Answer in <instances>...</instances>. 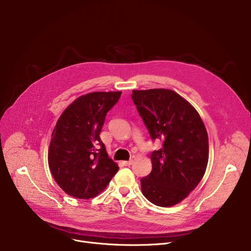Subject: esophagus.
<instances>
[{
  "mask_svg": "<svg viewBox=\"0 0 251 251\" xmlns=\"http://www.w3.org/2000/svg\"><path fill=\"white\" fill-rule=\"evenodd\" d=\"M132 164H133V161H132V160H130V161H124V162H123V165H124V166H131Z\"/></svg>",
  "mask_w": 251,
  "mask_h": 251,
  "instance_id": "obj_1",
  "label": "esophagus"
}]
</instances>
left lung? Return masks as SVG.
<instances>
[{
  "mask_svg": "<svg viewBox=\"0 0 251 251\" xmlns=\"http://www.w3.org/2000/svg\"><path fill=\"white\" fill-rule=\"evenodd\" d=\"M152 140L163 147L151 154L152 170L140 179L142 194L159 206H172L202 179L208 161V136L200 114L177 92L154 88L131 95Z\"/></svg>",
  "mask_w": 251,
  "mask_h": 251,
  "instance_id": "left-lung-1",
  "label": "left lung"
}]
</instances>
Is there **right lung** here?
Instances as JSON below:
<instances>
[{
  "label": "right lung",
  "mask_w": 251,
  "mask_h": 251,
  "mask_svg": "<svg viewBox=\"0 0 251 251\" xmlns=\"http://www.w3.org/2000/svg\"><path fill=\"white\" fill-rule=\"evenodd\" d=\"M122 91L90 92L66 109L52 131L49 166L67 194L89 200L100 193L119 170L109 157L100 133L107 113Z\"/></svg>",
  "instance_id": "1"
}]
</instances>
